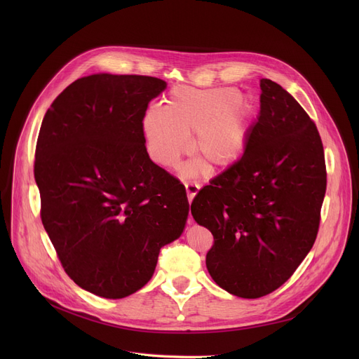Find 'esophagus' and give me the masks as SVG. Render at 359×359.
I'll use <instances>...</instances> for the list:
<instances>
[{
    "label": "esophagus",
    "instance_id": "esophagus-1",
    "mask_svg": "<svg viewBox=\"0 0 359 359\" xmlns=\"http://www.w3.org/2000/svg\"><path fill=\"white\" fill-rule=\"evenodd\" d=\"M198 189H200V186L196 184V183H187V184H186V193H187V200H189V203H191V200H193L194 196L197 194Z\"/></svg>",
    "mask_w": 359,
    "mask_h": 359
}]
</instances>
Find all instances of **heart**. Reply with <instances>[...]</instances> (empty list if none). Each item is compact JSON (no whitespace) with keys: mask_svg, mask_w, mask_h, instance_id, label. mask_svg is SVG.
Here are the masks:
<instances>
[{"mask_svg":"<svg viewBox=\"0 0 359 359\" xmlns=\"http://www.w3.org/2000/svg\"><path fill=\"white\" fill-rule=\"evenodd\" d=\"M251 122L248 102L234 89H197L176 86L163 107H150L143 115L142 129L150 158L163 168H176L191 149L213 170L236 165L245 150ZM200 163L187 165L184 173L193 176Z\"/></svg>","mask_w":359,"mask_h":359,"instance_id":"b5f03b06","label":"heart"}]
</instances>
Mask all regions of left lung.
Here are the masks:
<instances>
[{
	"label": "left lung",
	"mask_w": 359,
	"mask_h": 359,
	"mask_svg": "<svg viewBox=\"0 0 359 359\" xmlns=\"http://www.w3.org/2000/svg\"><path fill=\"white\" fill-rule=\"evenodd\" d=\"M260 115L241 159L191 203L215 243L206 266L219 287L260 298L281 287L310 252L327 190L314 121L278 83L260 81Z\"/></svg>",
	"instance_id": "1"
}]
</instances>
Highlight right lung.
<instances>
[{
  "instance_id": "obj_1",
  "label": "right lung",
  "mask_w": 359,
  "mask_h": 359,
  "mask_svg": "<svg viewBox=\"0 0 359 359\" xmlns=\"http://www.w3.org/2000/svg\"><path fill=\"white\" fill-rule=\"evenodd\" d=\"M168 83L96 74L46 111L35 147L41 220L75 284L123 298L155 273L159 251L186 224L184 186L146 150L143 115Z\"/></svg>"
}]
</instances>
